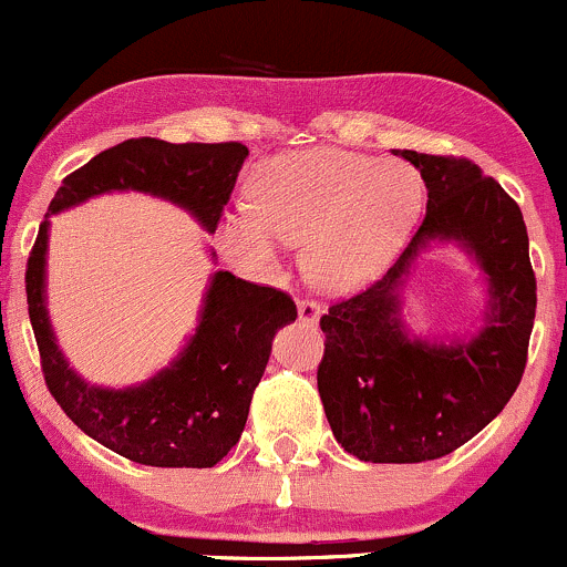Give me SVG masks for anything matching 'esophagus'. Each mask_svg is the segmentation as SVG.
<instances>
[{"mask_svg":"<svg viewBox=\"0 0 567 567\" xmlns=\"http://www.w3.org/2000/svg\"><path fill=\"white\" fill-rule=\"evenodd\" d=\"M322 317V306L317 301H309V298H301L298 301V320L306 324H317Z\"/></svg>","mask_w":567,"mask_h":567,"instance_id":"34e87169","label":"esophagus"}]
</instances>
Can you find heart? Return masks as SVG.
<instances>
[{"instance_id":"heart-1","label":"heart","mask_w":567,"mask_h":567,"mask_svg":"<svg viewBox=\"0 0 567 567\" xmlns=\"http://www.w3.org/2000/svg\"><path fill=\"white\" fill-rule=\"evenodd\" d=\"M247 192L250 207L220 224L224 245L252 269H271L285 243L303 239L306 277L333 292L379 279L424 207V181L405 162L328 146L264 159Z\"/></svg>"}]
</instances>
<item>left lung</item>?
Instances as JSON below:
<instances>
[{
	"label": "left lung",
	"mask_w": 567,
	"mask_h": 567,
	"mask_svg": "<svg viewBox=\"0 0 567 567\" xmlns=\"http://www.w3.org/2000/svg\"><path fill=\"white\" fill-rule=\"evenodd\" d=\"M426 184V216L392 269L322 315L317 386L338 445L370 464H421L483 432L512 400L528 360L536 277L517 202L470 159L394 152ZM432 244H458L486 279L477 334L413 337L401 290Z\"/></svg>",
	"instance_id": "obj_1"
}]
</instances>
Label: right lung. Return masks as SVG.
Returning <instances> with one entry per match:
<instances>
[{
  "mask_svg": "<svg viewBox=\"0 0 567 567\" xmlns=\"http://www.w3.org/2000/svg\"><path fill=\"white\" fill-rule=\"evenodd\" d=\"M245 159L243 143L130 138L66 175L39 226L25 269V298L44 381L87 437L135 464L216 466L239 442L271 341L298 317L296 303L288 292L216 271L202 296L197 328L171 365L135 386H95L69 365L50 324L44 269L50 216L97 194L143 192L184 207L213 234ZM210 256L216 261V252Z\"/></svg>",
  "mask_w": 567,
  "mask_h": 567,
  "instance_id": "right-lung-1",
  "label": "right lung"
}]
</instances>
